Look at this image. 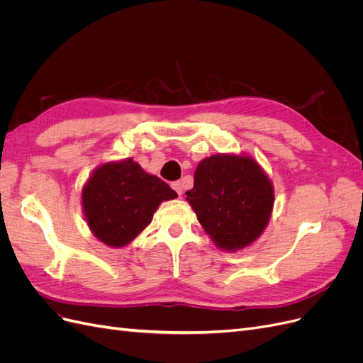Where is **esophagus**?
Listing matches in <instances>:
<instances>
[{
    "instance_id": "34e87169",
    "label": "esophagus",
    "mask_w": 363,
    "mask_h": 363,
    "mask_svg": "<svg viewBox=\"0 0 363 363\" xmlns=\"http://www.w3.org/2000/svg\"><path fill=\"white\" fill-rule=\"evenodd\" d=\"M172 189L179 194V196H182V194H183V184H182V182H174L172 183Z\"/></svg>"
}]
</instances>
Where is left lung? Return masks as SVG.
Here are the masks:
<instances>
[{
	"label": "left lung",
	"mask_w": 363,
	"mask_h": 363,
	"mask_svg": "<svg viewBox=\"0 0 363 363\" xmlns=\"http://www.w3.org/2000/svg\"><path fill=\"white\" fill-rule=\"evenodd\" d=\"M186 200L219 250L238 251L268 225L274 188L251 156L219 152L199 163Z\"/></svg>",
	"instance_id": "8db88e82"
}]
</instances>
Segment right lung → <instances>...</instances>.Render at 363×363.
I'll use <instances>...</instances> for the list:
<instances>
[{"mask_svg":"<svg viewBox=\"0 0 363 363\" xmlns=\"http://www.w3.org/2000/svg\"><path fill=\"white\" fill-rule=\"evenodd\" d=\"M174 199L175 191L133 159L100 164L82 191L87 225L112 248L130 244L151 223L160 203Z\"/></svg>","mask_w":363,"mask_h":363,"instance_id":"obj_1","label":"right lung"}]
</instances>
